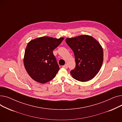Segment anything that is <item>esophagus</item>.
I'll use <instances>...</instances> for the list:
<instances>
[{"label": "esophagus", "instance_id": "34e87169", "mask_svg": "<svg viewBox=\"0 0 122 122\" xmlns=\"http://www.w3.org/2000/svg\"><path fill=\"white\" fill-rule=\"evenodd\" d=\"M62 67H63V68H65V69H67L68 68V65H67V64H65V65H64V66H63Z\"/></svg>", "mask_w": 122, "mask_h": 122}]
</instances>
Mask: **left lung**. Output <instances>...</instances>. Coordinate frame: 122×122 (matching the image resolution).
Instances as JSON below:
<instances>
[{"mask_svg":"<svg viewBox=\"0 0 122 122\" xmlns=\"http://www.w3.org/2000/svg\"><path fill=\"white\" fill-rule=\"evenodd\" d=\"M66 42L75 55L76 66L70 72L73 78L82 82L93 79L103 61V51L100 43L86 35L67 38Z\"/></svg>","mask_w":122,"mask_h":122,"instance_id":"obj_1","label":"left lung"}]
</instances>
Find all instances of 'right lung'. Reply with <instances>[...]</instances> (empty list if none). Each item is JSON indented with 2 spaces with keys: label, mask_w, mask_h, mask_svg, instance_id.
<instances>
[{
  "label": "right lung",
  "mask_w": 122,
  "mask_h": 122,
  "mask_svg": "<svg viewBox=\"0 0 122 122\" xmlns=\"http://www.w3.org/2000/svg\"><path fill=\"white\" fill-rule=\"evenodd\" d=\"M64 39V37L56 38L47 36L35 38L28 42L24 64L32 79L45 84L55 77L59 67L52 51Z\"/></svg>",
  "instance_id": "obj_1"
}]
</instances>
